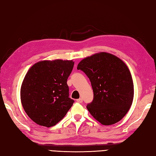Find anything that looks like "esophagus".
Returning a JSON list of instances; mask_svg holds the SVG:
<instances>
[{
	"label": "esophagus",
	"mask_w": 156,
	"mask_h": 156,
	"mask_svg": "<svg viewBox=\"0 0 156 156\" xmlns=\"http://www.w3.org/2000/svg\"><path fill=\"white\" fill-rule=\"evenodd\" d=\"M76 101H77L78 103H82V102H83V100H82V98H78V99H77V100H76Z\"/></svg>",
	"instance_id": "esophagus-1"
}]
</instances>
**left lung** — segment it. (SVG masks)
Segmentation results:
<instances>
[{
    "mask_svg": "<svg viewBox=\"0 0 156 156\" xmlns=\"http://www.w3.org/2000/svg\"><path fill=\"white\" fill-rule=\"evenodd\" d=\"M77 69L91 82L93 100L87 107L90 113L104 125L121 121L130 108L134 94L133 80L125 63L101 52L82 59Z\"/></svg>",
    "mask_w": 156,
    "mask_h": 156,
    "instance_id": "1",
    "label": "left lung"
}]
</instances>
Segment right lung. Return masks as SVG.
I'll return each instance as SVG.
<instances>
[{"mask_svg":"<svg viewBox=\"0 0 156 156\" xmlns=\"http://www.w3.org/2000/svg\"><path fill=\"white\" fill-rule=\"evenodd\" d=\"M72 60L42 61L25 75L21 88L23 107L33 121L50 127L65 117L74 101L69 97L67 80Z\"/></svg>","mask_w":156,"mask_h":156,"instance_id":"right-lung-1","label":"right lung"}]
</instances>
